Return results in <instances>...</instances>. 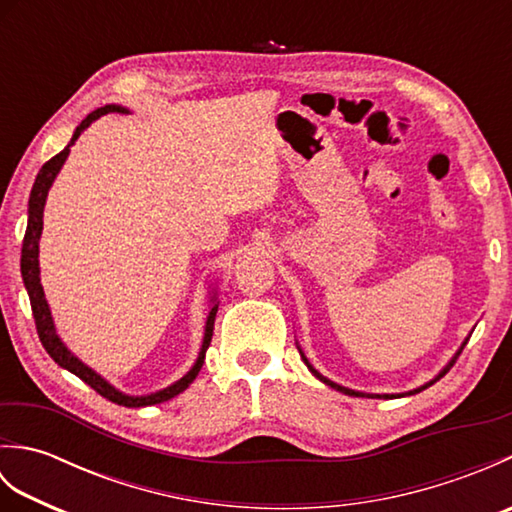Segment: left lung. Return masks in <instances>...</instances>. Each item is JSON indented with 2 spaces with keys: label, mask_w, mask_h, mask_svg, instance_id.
Instances as JSON below:
<instances>
[{
  "label": "left lung",
  "mask_w": 512,
  "mask_h": 512,
  "mask_svg": "<svg viewBox=\"0 0 512 512\" xmlns=\"http://www.w3.org/2000/svg\"><path fill=\"white\" fill-rule=\"evenodd\" d=\"M462 350H464V347H460V352H462ZM460 352H458V356H460ZM458 356H455V358H458ZM455 358H453V361H451V365H449V367H444V369H442V374H440L438 378H442L444 374H447V372H449V369H451V367H453V363H455ZM303 361H306V365L310 367V372H312L314 376H317V378H321L325 385H330V387H334V389H339V391H343V394H347V396H369V394H361V391H354V389H347V387H341V385H336V383H332V380H328V378H323V376H321V374L317 372V369H314V367H312V365L308 363V358H306V356H303ZM438 378H436V380H438ZM436 380H431V383H429V385H433V383H436ZM429 385H424V387L416 389V391H413V394H418V391H422V389H427ZM372 398H374V396H372ZM376 398H380V396H376ZM385 398H394V396H389V394H387Z\"/></svg>",
  "instance_id": "left-lung-1"
}]
</instances>
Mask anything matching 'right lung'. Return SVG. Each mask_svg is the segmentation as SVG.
<instances>
[{"mask_svg": "<svg viewBox=\"0 0 512 512\" xmlns=\"http://www.w3.org/2000/svg\"><path fill=\"white\" fill-rule=\"evenodd\" d=\"M110 112H125L123 107L118 105H105L101 110H94L92 114H88L81 121V125L76 127V132L70 140V145H74V140L81 136V132L85 127H88L96 118H101ZM70 145L65 147L63 151H59L57 156L50 158L46 165H43L37 173V180L32 184V191H30V202H28V226H26V235H24V244H21V277H24V284L28 290V297H30V308H32V317H35V325H37V334H39V341L41 345L46 347V352L52 356L54 363H59L61 367L68 369L74 376H79L83 383H88L96 394H101L103 398L116 402V405H123V407H147V405H158V402H165L173 396H178L180 391L187 389L198 372L202 369L204 363V354L209 350V343H211V336H213V325H215V314H217V306L211 308L209 312V319H206V332H204V343H202V350L198 361L191 367V372L187 376H182L178 383H173L171 387L156 391V394L151 396H125L121 391H116L110 383H105V380L92 372L88 365H83L79 358H76L68 347L61 343V339L57 336V330H54V323L50 317V310H48V303L46 297H43V288H41V281H39V237H41V228H43V204H46V195L48 189L52 187V180L57 178V173L61 169V165L65 162L70 154Z\"/></svg>", "mask_w": 512, "mask_h": 512, "instance_id": "1", "label": "right lung"}]
</instances>
